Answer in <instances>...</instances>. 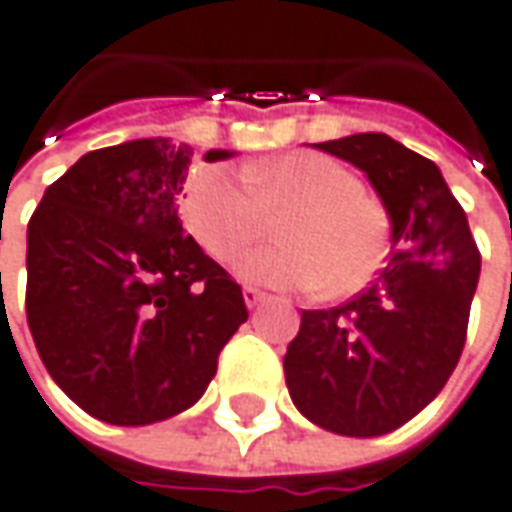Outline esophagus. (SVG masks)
<instances>
[{
	"label": "esophagus",
	"instance_id": "34e87169",
	"mask_svg": "<svg viewBox=\"0 0 512 512\" xmlns=\"http://www.w3.org/2000/svg\"><path fill=\"white\" fill-rule=\"evenodd\" d=\"M243 300H246V306L249 309H255L257 303H263L266 300V292H260L255 286H243Z\"/></svg>",
	"mask_w": 512,
	"mask_h": 512
}]
</instances>
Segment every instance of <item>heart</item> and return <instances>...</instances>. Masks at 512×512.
<instances>
[{"label":"heart","mask_w":512,"mask_h":512,"mask_svg":"<svg viewBox=\"0 0 512 512\" xmlns=\"http://www.w3.org/2000/svg\"><path fill=\"white\" fill-rule=\"evenodd\" d=\"M183 220L214 260H232L278 217L275 237L240 257L237 275L275 289L355 295L389 255V214L364 180L338 160L292 151L252 163L243 180L226 166L194 168L183 194Z\"/></svg>","instance_id":"b5f03b06"}]
</instances>
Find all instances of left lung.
Instances as JSON below:
<instances>
[{
	"label": "left lung",
	"instance_id": "1",
	"mask_svg": "<svg viewBox=\"0 0 512 512\" xmlns=\"http://www.w3.org/2000/svg\"><path fill=\"white\" fill-rule=\"evenodd\" d=\"M318 148L367 174L392 223V252L361 295L300 315L283 372L312 424L372 438L407 424L453 375L481 255L433 160L387 134H352Z\"/></svg>",
	"mask_w": 512,
	"mask_h": 512
}]
</instances>
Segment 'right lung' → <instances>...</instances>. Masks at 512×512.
<instances>
[{
  "instance_id": "obj_1",
  "label": "right lung",
  "mask_w": 512,
  "mask_h": 512,
  "mask_svg": "<svg viewBox=\"0 0 512 512\" xmlns=\"http://www.w3.org/2000/svg\"><path fill=\"white\" fill-rule=\"evenodd\" d=\"M189 163V145L166 137L88 151L28 223L36 352L59 389L105 424L143 427L189 410L249 318L240 286L183 234L177 197Z\"/></svg>"
}]
</instances>
